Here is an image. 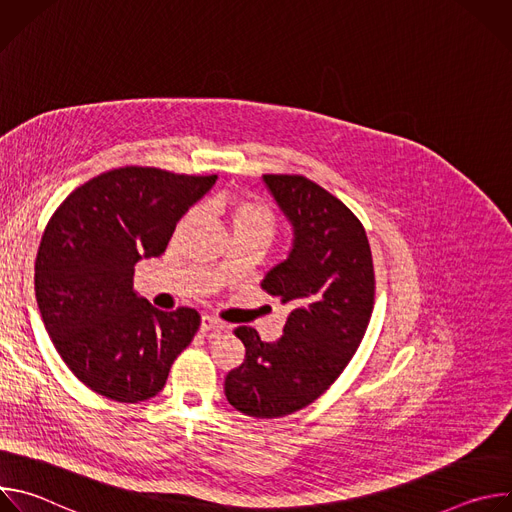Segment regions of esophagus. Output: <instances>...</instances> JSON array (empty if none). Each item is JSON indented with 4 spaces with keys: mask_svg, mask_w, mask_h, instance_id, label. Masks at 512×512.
<instances>
[{
    "mask_svg": "<svg viewBox=\"0 0 512 512\" xmlns=\"http://www.w3.org/2000/svg\"><path fill=\"white\" fill-rule=\"evenodd\" d=\"M200 330L202 332H221V330H225V324L221 320H216L214 316H202Z\"/></svg>",
    "mask_w": 512,
    "mask_h": 512,
    "instance_id": "34e87169",
    "label": "esophagus"
}]
</instances>
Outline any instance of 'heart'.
I'll list each match as a JSON object with an SVG mask.
<instances>
[{"mask_svg": "<svg viewBox=\"0 0 512 512\" xmlns=\"http://www.w3.org/2000/svg\"><path fill=\"white\" fill-rule=\"evenodd\" d=\"M208 208L212 210L214 216L223 218V221L231 227L233 237L257 235L269 243L277 231L275 212L271 210V206H267L257 198L221 194V196H214L208 202ZM192 218H194V210H188L182 216V221L178 223V231H184L192 223Z\"/></svg>", "mask_w": 512, "mask_h": 512, "instance_id": "b5f03b06", "label": "heart"}]
</instances>
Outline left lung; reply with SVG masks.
Wrapping results in <instances>:
<instances>
[{"label":"left lung","instance_id":"obj_1","mask_svg":"<svg viewBox=\"0 0 512 512\" xmlns=\"http://www.w3.org/2000/svg\"><path fill=\"white\" fill-rule=\"evenodd\" d=\"M263 182L294 229V245L261 287L289 308L283 336L263 342L239 326L245 360L225 379L229 403L259 419L314 403L346 369L375 304L371 245L358 218L336 196L298 174Z\"/></svg>","mask_w":512,"mask_h":512}]
</instances>
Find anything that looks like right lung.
I'll return each instance as SVG.
<instances>
[{
	"instance_id": "1",
	"label": "right lung",
	"mask_w": 512,
	"mask_h": 512,
	"mask_svg": "<svg viewBox=\"0 0 512 512\" xmlns=\"http://www.w3.org/2000/svg\"><path fill=\"white\" fill-rule=\"evenodd\" d=\"M212 176L125 166L68 194L36 255V300L66 367L119 403L156 397L172 362L192 342V308L162 312L133 291L139 259L160 257Z\"/></svg>"
}]
</instances>
